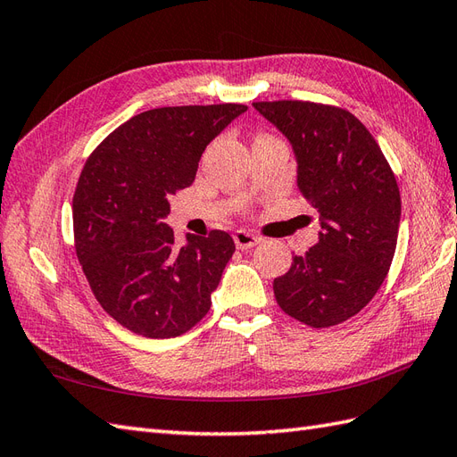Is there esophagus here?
I'll list each match as a JSON object with an SVG mask.
<instances>
[{
    "label": "esophagus",
    "mask_w": 457,
    "mask_h": 457,
    "mask_svg": "<svg viewBox=\"0 0 457 457\" xmlns=\"http://www.w3.org/2000/svg\"><path fill=\"white\" fill-rule=\"evenodd\" d=\"M233 241H236L237 249H251L254 245H259L261 237L253 236V233H249V231L239 229V231H236V236H233Z\"/></svg>",
    "instance_id": "esophagus-1"
}]
</instances>
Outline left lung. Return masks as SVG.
Segmentation results:
<instances>
[{"label":"left lung","mask_w":457,"mask_h":457,"mask_svg":"<svg viewBox=\"0 0 457 457\" xmlns=\"http://www.w3.org/2000/svg\"><path fill=\"white\" fill-rule=\"evenodd\" d=\"M290 142L295 183L320 216V239L274 278L282 310L331 327L374 298L394 261L401 196L374 136L345 109L305 101L253 103Z\"/></svg>","instance_id":"1"}]
</instances>
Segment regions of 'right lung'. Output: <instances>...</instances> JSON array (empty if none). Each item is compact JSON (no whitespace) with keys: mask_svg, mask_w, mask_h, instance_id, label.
<instances>
[{"mask_svg":"<svg viewBox=\"0 0 457 457\" xmlns=\"http://www.w3.org/2000/svg\"><path fill=\"white\" fill-rule=\"evenodd\" d=\"M245 104L163 107L132 116L91 154L73 195L79 264L101 307L147 338L187 333L208 313L236 243L226 231L165 224L177 190L193 185L206 145Z\"/></svg>","mask_w":457,"mask_h":457,"instance_id":"right-lung-1","label":"right lung"}]
</instances>
